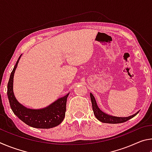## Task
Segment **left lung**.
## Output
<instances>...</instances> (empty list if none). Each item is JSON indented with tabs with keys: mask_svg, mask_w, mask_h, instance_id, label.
Wrapping results in <instances>:
<instances>
[{
	"mask_svg": "<svg viewBox=\"0 0 152 152\" xmlns=\"http://www.w3.org/2000/svg\"><path fill=\"white\" fill-rule=\"evenodd\" d=\"M91 96V99L92 102V110H93L94 114L95 117H96L97 119H99L100 121L102 123H112V124H115V123H124L127 121L132 119L133 117H135L138 113H135V114L129 116L128 117H117L111 116V115H109L106 114L102 111V110L99 109L97 106L96 100H95L94 97L92 93L90 94Z\"/></svg>",
	"mask_w": 152,
	"mask_h": 152,
	"instance_id": "8db88e82",
	"label": "left lung"
}]
</instances>
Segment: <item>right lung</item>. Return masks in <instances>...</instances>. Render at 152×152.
I'll use <instances>...</instances> for the list:
<instances>
[{"label":"right lung","mask_w":152,"mask_h":152,"mask_svg":"<svg viewBox=\"0 0 152 152\" xmlns=\"http://www.w3.org/2000/svg\"><path fill=\"white\" fill-rule=\"evenodd\" d=\"M20 56L21 55L19 56L12 71L7 86V95L12 112L22 121L31 127L39 129H50L56 127L62 122L65 117L67 98L69 93L42 109H30L23 106L15 97L12 88L15 71Z\"/></svg>","instance_id":"1"}]
</instances>
